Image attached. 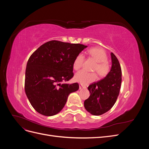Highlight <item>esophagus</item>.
Here are the masks:
<instances>
[{"label":"esophagus","mask_w":149,"mask_h":149,"mask_svg":"<svg viewBox=\"0 0 149 149\" xmlns=\"http://www.w3.org/2000/svg\"><path fill=\"white\" fill-rule=\"evenodd\" d=\"M85 88H86V87L84 86H83L82 84H79V89H85Z\"/></svg>","instance_id":"34e87169"}]
</instances>
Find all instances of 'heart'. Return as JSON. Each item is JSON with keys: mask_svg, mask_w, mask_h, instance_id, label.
<instances>
[{"mask_svg": "<svg viewBox=\"0 0 149 149\" xmlns=\"http://www.w3.org/2000/svg\"><path fill=\"white\" fill-rule=\"evenodd\" d=\"M89 55L97 61L94 68V70L96 71L101 77L106 76L111 70V65L107 60V56L104 49L100 47H94L88 50ZM84 57L82 54H78L76 56L73 62V68L74 70H79L83 67ZM74 79L76 81L83 85H87L95 81L97 79L96 73H88L85 71H81L76 74Z\"/></svg>", "mask_w": 149, "mask_h": 149, "instance_id": "1", "label": "heart"}]
</instances>
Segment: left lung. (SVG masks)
Here are the masks:
<instances>
[{
  "label": "left lung",
  "instance_id": "8db88e82",
  "mask_svg": "<svg viewBox=\"0 0 149 149\" xmlns=\"http://www.w3.org/2000/svg\"><path fill=\"white\" fill-rule=\"evenodd\" d=\"M112 67L106 77L88 86L89 97L84 102L85 109L94 116H100L109 111L119 96L122 81V71L118 58L111 53Z\"/></svg>",
  "mask_w": 149,
  "mask_h": 149
}]
</instances>
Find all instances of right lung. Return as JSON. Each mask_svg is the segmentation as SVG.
Segmentation results:
<instances>
[{"mask_svg": "<svg viewBox=\"0 0 149 149\" xmlns=\"http://www.w3.org/2000/svg\"><path fill=\"white\" fill-rule=\"evenodd\" d=\"M86 47L82 44L52 40L31 54L25 70V91L38 113L46 116L58 114L69 94L78 90L77 83H61L73 77L74 60Z\"/></svg>", "mask_w": 149, "mask_h": 149, "instance_id": "1", "label": "right lung"}]
</instances>
